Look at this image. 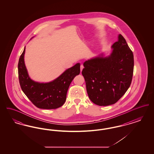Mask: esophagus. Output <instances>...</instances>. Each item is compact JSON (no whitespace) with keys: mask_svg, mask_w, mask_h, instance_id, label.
Here are the masks:
<instances>
[{"mask_svg":"<svg viewBox=\"0 0 154 154\" xmlns=\"http://www.w3.org/2000/svg\"><path fill=\"white\" fill-rule=\"evenodd\" d=\"M84 69V66L82 65H81L80 66V70L81 72H82V69Z\"/></svg>","mask_w":154,"mask_h":154,"instance_id":"obj_1","label":"esophagus"}]
</instances>
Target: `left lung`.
Listing matches in <instances>:
<instances>
[{
  "label": "left lung",
  "instance_id": "obj_1",
  "mask_svg": "<svg viewBox=\"0 0 154 154\" xmlns=\"http://www.w3.org/2000/svg\"><path fill=\"white\" fill-rule=\"evenodd\" d=\"M111 48L109 56L102 54L85 61L82 71L90 100L100 106L117 102L132 82L133 54L121 34Z\"/></svg>",
  "mask_w": 154,
  "mask_h": 154
}]
</instances>
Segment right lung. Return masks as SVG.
I'll use <instances>...</instances> for the list:
<instances>
[{"mask_svg": "<svg viewBox=\"0 0 154 154\" xmlns=\"http://www.w3.org/2000/svg\"><path fill=\"white\" fill-rule=\"evenodd\" d=\"M25 47L19 59L18 69L20 84L22 91L37 107L55 109L66 101L67 90L74 78L80 73V64L66 70L55 80L40 83L32 80L29 76L24 62Z\"/></svg>", "mask_w": 154, "mask_h": 154, "instance_id": "right-lung-1", "label": "right lung"}]
</instances>
